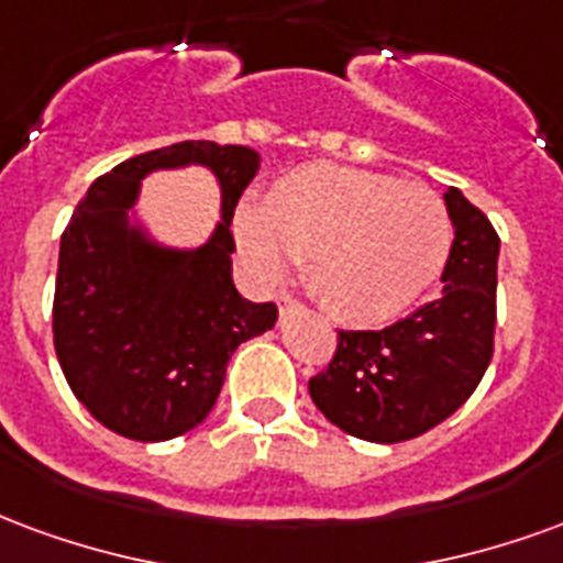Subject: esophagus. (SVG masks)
Returning a JSON list of instances; mask_svg holds the SVG:
<instances>
[{"label": "esophagus", "mask_w": 563, "mask_h": 563, "mask_svg": "<svg viewBox=\"0 0 563 563\" xmlns=\"http://www.w3.org/2000/svg\"><path fill=\"white\" fill-rule=\"evenodd\" d=\"M276 299H278V311H282V314H287V311L297 309V306H299V299L290 297V294H285V290H282Z\"/></svg>", "instance_id": "34e87169"}]
</instances>
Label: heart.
<instances>
[{"label": "heart", "instance_id": "1", "mask_svg": "<svg viewBox=\"0 0 563 563\" xmlns=\"http://www.w3.org/2000/svg\"><path fill=\"white\" fill-rule=\"evenodd\" d=\"M245 261L282 282L309 261V287L332 318L356 327L396 321L441 276L450 219L441 197L393 176L306 164L266 191L236 224Z\"/></svg>", "mask_w": 563, "mask_h": 563}]
</instances>
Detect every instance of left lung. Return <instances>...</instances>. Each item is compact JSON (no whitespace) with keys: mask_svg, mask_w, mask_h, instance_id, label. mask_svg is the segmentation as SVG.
<instances>
[{"mask_svg":"<svg viewBox=\"0 0 563 563\" xmlns=\"http://www.w3.org/2000/svg\"><path fill=\"white\" fill-rule=\"evenodd\" d=\"M444 200L455 240L441 297L384 330H339L330 366L309 380L318 411L363 441L399 444L434 429L492 363L500 240L459 188Z\"/></svg>","mask_w":563,"mask_h":563,"instance_id":"8db88e82","label":"left lung"}]
</instances>
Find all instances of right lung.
Segmentation results:
<instances>
[{
	"label": "right lung",
	"instance_id": "add662e5",
	"mask_svg": "<svg viewBox=\"0 0 563 563\" xmlns=\"http://www.w3.org/2000/svg\"><path fill=\"white\" fill-rule=\"evenodd\" d=\"M207 163L220 176L222 221L195 253H174L128 224L150 169ZM261 167L249 146L183 141L98 176L59 245L53 347L71 393L101 426L131 441H170L207 420L228 360L273 330L276 302L233 287V209Z\"/></svg>",
	"mask_w": 563,
	"mask_h": 563
}]
</instances>
